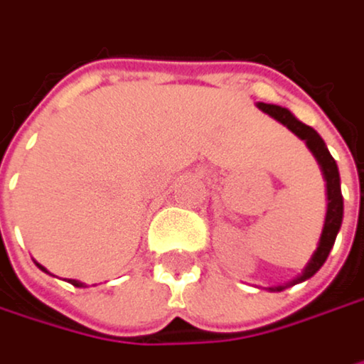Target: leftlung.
Returning a JSON list of instances; mask_svg holds the SVG:
<instances>
[{"label":"left lung","instance_id":"left-lung-1","mask_svg":"<svg viewBox=\"0 0 364 364\" xmlns=\"http://www.w3.org/2000/svg\"><path fill=\"white\" fill-rule=\"evenodd\" d=\"M257 105H259V109H263L265 114H269V116L275 118L277 122H282L284 127H288L296 137L305 139L307 148H309L311 154L316 156V161H318V165H320V169H322V176H324V180H326V201H328V203H326V218H324V227H322V235H320L318 248H316V252L311 255L309 263L305 265V269H303V273H301L299 277H294L292 282H288V284H284V286H273V288H269V290H277V292H279V290H284V288H288V286H294V284H299V282L309 279L314 273L324 265L328 252L333 250L335 237H337V233H339V229H341V220H343V197H341V184H339V169H337V163H335V159L331 156V152H328L324 139H322L311 127H307L305 122L296 120V118L290 114V109H286V107H282V105H273V103H257Z\"/></svg>","mask_w":364,"mask_h":364}]
</instances>
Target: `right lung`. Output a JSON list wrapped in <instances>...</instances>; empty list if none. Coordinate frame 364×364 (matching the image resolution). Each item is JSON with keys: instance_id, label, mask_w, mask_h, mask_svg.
<instances>
[{"instance_id": "obj_1", "label": "right lung", "mask_w": 364, "mask_h": 364, "mask_svg": "<svg viewBox=\"0 0 364 364\" xmlns=\"http://www.w3.org/2000/svg\"><path fill=\"white\" fill-rule=\"evenodd\" d=\"M38 267H40V269H42V272H46V269H44V267H42V265H38ZM70 282H72V284H74V286H85V284H82V282H78V279H70Z\"/></svg>"}]
</instances>
